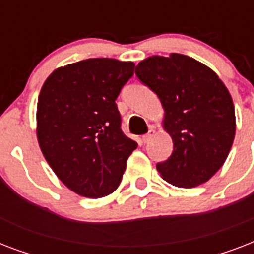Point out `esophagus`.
Instances as JSON below:
<instances>
[{"instance_id": "1", "label": "esophagus", "mask_w": 254, "mask_h": 254, "mask_svg": "<svg viewBox=\"0 0 254 254\" xmlns=\"http://www.w3.org/2000/svg\"><path fill=\"white\" fill-rule=\"evenodd\" d=\"M154 133H155L154 129H150V130H149V133H147V134L142 135V141H143V142H145V143L149 142V141H150V139H151V137L154 135Z\"/></svg>"}]
</instances>
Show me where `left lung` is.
I'll return each mask as SVG.
<instances>
[{
	"mask_svg": "<svg viewBox=\"0 0 254 254\" xmlns=\"http://www.w3.org/2000/svg\"><path fill=\"white\" fill-rule=\"evenodd\" d=\"M165 109L163 127L173 153L157 170L173 186L190 189L204 183L223 166L236 131L232 97L207 65L182 54L150 57L135 67Z\"/></svg>",
	"mask_w": 254,
	"mask_h": 254,
	"instance_id": "left-lung-1",
	"label": "left lung"
}]
</instances>
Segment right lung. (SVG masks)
<instances>
[{
    "instance_id": "add662e5",
    "label": "right lung",
    "mask_w": 254,
    "mask_h": 254,
    "mask_svg": "<svg viewBox=\"0 0 254 254\" xmlns=\"http://www.w3.org/2000/svg\"><path fill=\"white\" fill-rule=\"evenodd\" d=\"M133 62L85 59L55 69L38 97L37 135L54 173L85 197L112 193L137 142L121 130L116 100Z\"/></svg>"
}]
</instances>
